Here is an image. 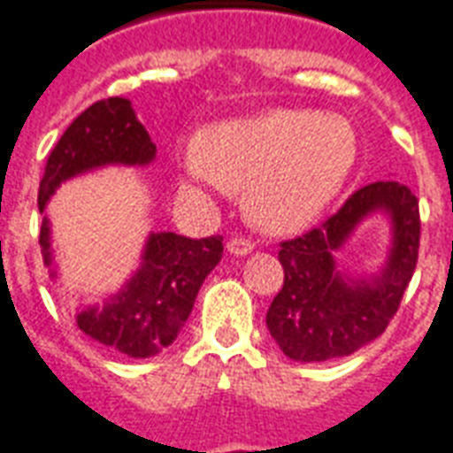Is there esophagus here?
Instances as JSON below:
<instances>
[{
    "mask_svg": "<svg viewBox=\"0 0 453 453\" xmlns=\"http://www.w3.org/2000/svg\"><path fill=\"white\" fill-rule=\"evenodd\" d=\"M251 249H254V242L247 240V237H233V240L227 242V251L234 256L251 254Z\"/></svg>",
    "mask_w": 453,
    "mask_h": 453,
    "instance_id": "1",
    "label": "esophagus"
}]
</instances>
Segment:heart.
I'll list each match as a JSON object with an SVG mask.
<instances>
[{
	"label": "heart",
	"mask_w": 453,
	"mask_h": 453,
	"mask_svg": "<svg viewBox=\"0 0 453 453\" xmlns=\"http://www.w3.org/2000/svg\"><path fill=\"white\" fill-rule=\"evenodd\" d=\"M357 131L345 117L277 108L216 124L185 157L192 183L244 192L251 223L298 230L341 190L357 162Z\"/></svg>",
	"instance_id": "1"
}]
</instances>
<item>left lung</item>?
<instances>
[{"instance_id": "1", "label": "left lung", "mask_w": 453, "mask_h": 453, "mask_svg": "<svg viewBox=\"0 0 453 453\" xmlns=\"http://www.w3.org/2000/svg\"><path fill=\"white\" fill-rule=\"evenodd\" d=\"M376 208L394 219L395 240L388 268L372 283H348L335 273L333 251ZM418 244V199L397 180L359 188L322 226L280 242L284 284L270 303L265 322L284 355L298 362H326L352 355L380 336L411 282Z\"/></svg>"}]
</instances>
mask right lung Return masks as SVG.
Instances as JSON below:
<instances>
[{"label": "right lung", "mask_w": 453, "mask_h": 453, "mask_svg": "<svg viewBox=\"0 0 453 453\" xmlns=\"http://www.w3.org/2000/svg\"><path fill=\"white\" fill-rule=\"evenodd\" d=\"M155 143L138 122L127 98H108L88 105L49 152L39 183V211L63 180L103 164H148L155 159ZM39 244L49 251V220L42 223ZM223 256V237L190 240L176 233L150 234L143 265L122 294L101 310L77 315V326L124 357L145 359L176 341L190 317L197 291Z\"/></svg>", "instance_id": "1"}]
</instances>
